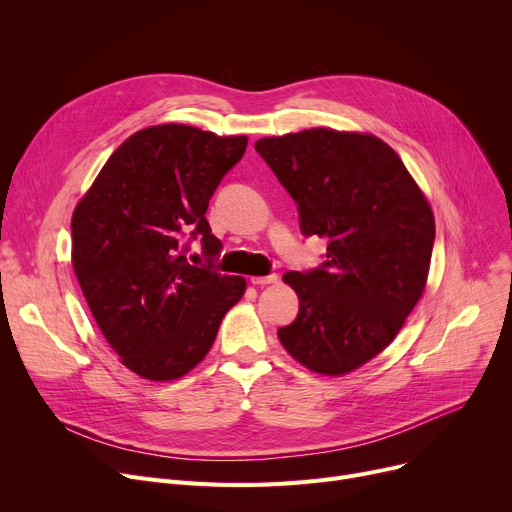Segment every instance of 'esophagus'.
I'll use <instances>...</instances> for the list:
<instances>
[{
	"label": "esophagus",
	"instance_id": "34e87169",
	"mask_svg": "<svg viewBox=\"0 0 512 512\" xmlns=\"http://www.w3.org/2000/svg\"><path fill=\"white\" fill-rule=\"evenodd\" d=\"M278 282V276L272 274V276H251V284L255 286H267V284H274Z\"/></svg>",
	"mask_w": 512,
	"mask_h": 512
}]
</instances>
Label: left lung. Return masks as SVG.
<instances>
[{"instance_id": "8db88e82", "label": "left lung", "mask_w": 512, "mask_h": 512, "mask_svg": "<svg viewBox=\"0 0 512 512\" xmlns=\"http://www.w3.org/2000/svg\"><path fill=\"white\" fill-rule=\"evenodd\" d=\"M257 153L299 203L305 236L328 240L319 270L288 272L299 315L278 330L319 375H346L396 338L419 303L436 222L398 153L367 132L309 128L265 137Z\"/></svg>"}]
</instances>
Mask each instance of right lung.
<instances>
[{"label":"right lung","instance_id":"obj_1","mask_svg":"<svg viewBox=\"0 0 512 512\" xmlns=\"http://www.w3.org/2000/svg\"><path fill=\"white\" fill-rule=\"evenodd\" d=\"M249 139L186 124L143 128L110 155L72 213V267L122 365L151 382L195 369L247 290L186 261L184 238L220 251L205 211Z\"/></svg>","mask_w":512,"mask_h":512}]
</instances>
